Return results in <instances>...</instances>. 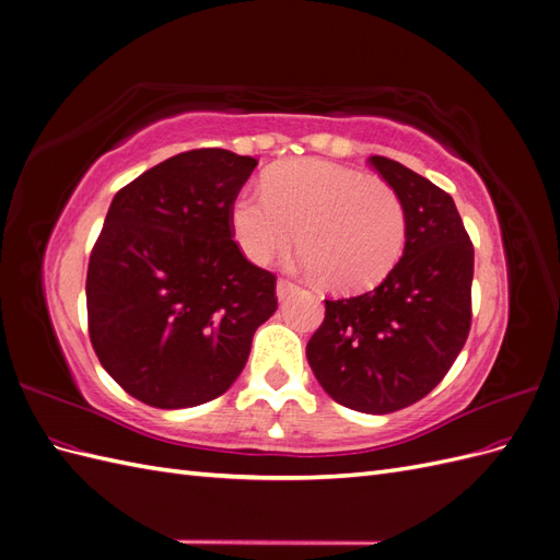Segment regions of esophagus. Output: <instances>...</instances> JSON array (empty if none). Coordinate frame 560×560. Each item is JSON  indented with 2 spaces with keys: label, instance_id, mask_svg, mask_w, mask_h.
Instances as JSON below:
<instances>
[{
  "label": "esophagus",
  "instance_id": "1",
  "mask_svg": "<svg viewBox=\"0 0 560 560\" xmlns=\"http://www.w3.org/2000/svg\"><path fill=\"white\" fill-rule=\"evenodd\" d=\"M296 292V284L294 282H290V280H278V284H276V294H278V299L282 301V299H287V296H292Z\"/></svg>",
  "mask_w": 560,
  "mask_h": 560
}]
</instances>
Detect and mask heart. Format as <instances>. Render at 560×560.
Instances as JSON below:
<instances>
[{"mask_svg": "<svg viewBox=\"0 0 560 560\" xmlns=\"http://www.w3.org/2000/svg\"><path fill=\"white\" fill-rule=\"evenodd\" d=\"M231 231L245 257L266 264L299 231L301 266L343 292L378 284L406 243L397 191L381 177L322 159L276 165L264 194L243 191L231 206Z\"/></svg>", "mask_w": 560, "mask_h": 560, "instance_id": "heart-1", "label": "heart"}]
</instances>
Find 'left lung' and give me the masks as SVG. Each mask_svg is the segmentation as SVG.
Instances as JSON below:
<instances>
[{
  "mask_svg": "<svg viewBox=\"0 0 560 560\" xmlns=\"http://www.w3.org/2000/svg\"><path fill=\"white\" fill-rule=\"evenodd\" d=\"M369 163L404 206V254L376 290L325 301L306 354L334 401L383 416L432 393L460 354L471 325L474 247L444 189L385 156Z\"/></svg>",
  "mask_w": 560,
  "mask_h": 560,
  "instance_id": "left-lung-1",
  "label": "left lung"
}]
</instances>
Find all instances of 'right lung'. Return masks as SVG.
Masks as SVG:
<instances>
[{"mask_svg": "<svg viewBox=\"0 0 560 560\" xmlns=\"http://www.w3.org/2000/svg\"><path fill=\"white\" fill-rule=\"evenodd\" d=\"M254 167L252 156L194 149L114 196L89 261V334L135 399L186 409L224 395L276 313V276L249 264L231 231Z\"/></svg>", "mask_w": 560, "mask_h": 560, "instance_id": "right-lung-1", "label": "right lung"}]
</instances>
